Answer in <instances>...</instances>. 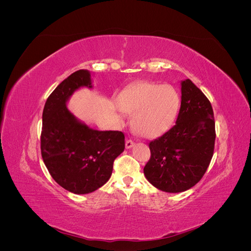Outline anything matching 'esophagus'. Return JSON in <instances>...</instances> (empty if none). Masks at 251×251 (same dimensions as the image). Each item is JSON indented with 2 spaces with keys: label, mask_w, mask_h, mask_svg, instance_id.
<instances>
[{
  "label": "esophagus",
  "mask_w": 251,
  "mask_h": 251,
  "mask_svg": "<svg viewBox=\"0 0 251 251\" xmlns=\"http://www.w3.org/2000/svg\"><path fill=\"white\" fill-rule=\"evenodd\" d=\"M134 144H135V142L132 139H127L126 141V149H131L132 147H134Z\"/></svg>",
  "instance_id": "34e87169"
}]
</instances>
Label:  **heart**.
Returning <instances> with one entry per match:
<instances>
[{"label": "heart", "mask_w": 251, "mask_h": 251, "mask_svg": "<svg viewBox=\"0 0 251 251\" xmlns=\"http://www.w3.org/2000/svg\"><path fill=\"white\" fill-rule=\"evenodd\" d=\"M119 107L133 116L135 132L143 137H156L166 132L177 119L181 105L178 91L170 85L142 81L127 87L120 94Z\"/></svg>", "instance_id": "b5f03b06"}]
</instances>
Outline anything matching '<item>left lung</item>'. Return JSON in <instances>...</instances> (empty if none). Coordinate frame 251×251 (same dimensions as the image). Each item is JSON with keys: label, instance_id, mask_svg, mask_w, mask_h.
I'll use <instances>...</instances> for the list:
<instances>
[{"label": "left lung", "instance_id": "obj_1", "mask_svg": "<svg viewBox=\"0 0 251 251\" xmlns=\"http://www.w3.org/2000/svg\"><path fill=\"white\" fill-rule=\"evenodd\" d=\"M181 86L176 125L149 143L151 158L143 169L150 183L166 193L184 192L198 183L215 150L210 101L191 79L183 80Z\"/></svg>", "mask_w": 251, "mask_h": 251}]
</instances>
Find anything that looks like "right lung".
<instances>
[{
	"label": "right lung",
	"mask_w": 251,
	"mask_h": 251,
	"mask_svg": "<svg viewBox=\"0 0 251 251\" xmlns=\"http://www.w3.org/2000/svg\"><path fill=\"white\" fill-rule=\"evenodd\" d=\"M91 88V74L78 70L49 95L43 111L41 153L56 183L74 194H89L110 179L114 160L125 150V134L97 131L73 116L67 100L80 87Z\"/></svg>",
	"instance_id": "add662e5"
}]
</instances>
